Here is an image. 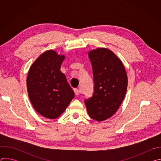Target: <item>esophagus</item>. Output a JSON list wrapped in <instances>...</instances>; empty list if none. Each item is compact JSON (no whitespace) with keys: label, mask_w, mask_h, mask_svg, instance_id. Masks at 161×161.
I'll return each mask as SVG.
<instances>
[{"label":"esophagus","mask_w":161,"mask_h":161,"mask_svg":"<svg viewBox=\"0 0 161 161\" xmlns=\"http://www.w3.org/2000/svg\"><path fill=\"white\" fill-rule=\"evenodd\" d=\"M74 91H75V94L76 95H77V96H78L79 94H80V90L78 89V88H75L74 89Z\"/></svg>","instance_id":"obj_1"}]
</instances>
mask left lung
Returning a JSON list of instances; mask_svg holds the SVG:
<instances>
[{"instance_id":"1","label":"left lung","mask_w":161,"mask_h":161,"mask_svg":"<svg viewBox=\"0 0 161 161\" xmlns=\"http://www.w3.org/2000/svg\"><path fill=\"white\" fill-rule=\"evenodd\" d=\"M92 66L94 92L85 100L90 117L101 122L109 119L121 105L127 88V75L121 60L112 51L98 48L88 53Z\"/></svg>"}]
</instances>
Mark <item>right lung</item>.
I'll use <instances>...</instances> for the list:
<instances>
[{
  "label": "right lung",
  "mask_w": 161,
  "mask_h": 161,
  "mask_svg": "<svg viewBox=\"0 0 161 161\" xmlns=\"http://www.w3.org/2000/svg\"><path fill=\"white\" fill-rule=\"evenodd\" d=\"M65 57L54 50L46 51L34 61L28 72L29 99L35 110L49 119L58 118L75 97L73 90L60 71Z\"/></svg>",
  "instance_id": "right-lung-1"
}]
</instances>
